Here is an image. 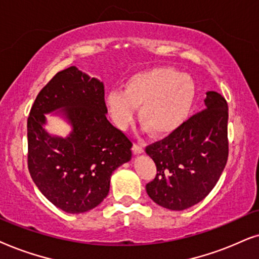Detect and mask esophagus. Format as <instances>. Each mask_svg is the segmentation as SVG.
Here are the masks:
<instances>
[{"label":"esophagus","mask_w":259,"mask_h":259,"mask_svg":"<svg viewBox=\"0 0 259 259\" xmlns=\"http://www.w3.org/2000/svg\"><path fill=\"white\" fill-rule=\"evenodd\" d=\"M143 151H144L143 147H142V146H140V144H134V146H133V153L135 154V155H140V154H142Z\"/></svg>","instance_id":"obj_1"}]
</instances>
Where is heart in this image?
I'll list each match as a JSON object with an SVG mask.
<instances>
[{"label": "heart", "mask_w": 259, "mask_h": 259, "mask_svg": "<svg viewBox=\"0 0 259 259\" xmlns=\"http://www.w3.org/2000/svg\"><path fill=\"white\" fill-rule=\"evenodd\" d=\"M196 86L191 75L162 66L140 72L127 79L123 91L106 95L105 104L115 124L125 129L134 122L137 108L144 129L158 136L170 135L188 119L195 102Z\"/></svg>", "instance_id": "heart-1"}]
</instances>
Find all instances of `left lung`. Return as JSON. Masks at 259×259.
I'll return each mask as SVG.
<instances>
[{
	"label": "left lung",
	"instance_id": "left-lung-1",
	"mask_svg": "<svg viewBox=\"0 0 259 259\" xmlns=\"http://www.w3.org/2000/svg\"><path fill=\"white\" fill-rule=\"evenodd\" d=\"M205 110L186 120L180 129L148 146L146 153L156 164V177L146 189L154 202L182 211L208 195L229 156L225 98L206 92Z\"/></svg>",
	"mask_w": 259,
	"mask_h": 259
}]
</instances>
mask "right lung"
Listing matches in <instances>:
<instances>
[{"mask_svg":"<svg viewBox=\"0 0 259 259\" xmlns=\"http://www.w3.org/2000/svg\"><path fill=\"white\" fill-rule=\"evenodd\" d=\"M54 113L71 125L66 138L44 129ZM104 84L75 66L58 72L41 90L27 122L28 169L40 192L72 214L97 207L110 179L132 158L133 143L106 118Z\"/></svg>","mask_w":259,"mask_h":259,"instance_id":"1","label":"right lung"}]
</instances>
